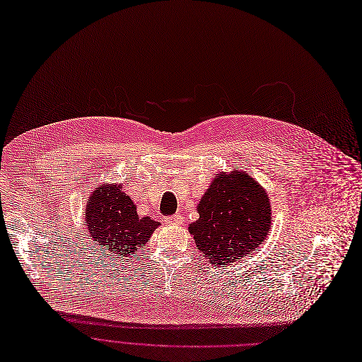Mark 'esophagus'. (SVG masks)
I'll list each match as a JSON object with an SVG mask.
<instances>
[{
	"instance_id": "1",
	"label": "esophagus",
	"mask_w": 362,
	"mask_h": 362,
	"mask_svg": "<svg viewBox=\"0 0 362 362\" xmlns=\"http://www.w3.org/2000/svg\"><path fill=\"white\" fill-rule=\"evenodd\" d=\"M164 222L169 223V225H182L183 223V216L180 214H175L172 216L164 218Z\"/></svg>"
}]
</instances>
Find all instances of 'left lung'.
<instances>
[{"label":"left lung","mask_w":362,"mask_h":362,"mask_svg":"<svg viewBox=\"0 0 362 362\" xmlns=\"http://www.w3.org/2000/svg\"><path fill=\"white\" fill-rule=\"evenodd\" d=\"M199 219L189 226L198 250L211 264L225 266L245 257L266 240L272 223L267 193L248 175H219L198 206Z\"/></svg>","instance_id":"8db88e82"}]
</instances>
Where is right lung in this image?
<instances>
[{
	"label": "right lung",
	"mask_w": 362,
	"mask_h": 362,
	"mask_svg": "<svg viewBox=\"0 0 362 362\" xmlns=\"http://www.w3.org/2000/svg\"><path fill=\"white\" fill-rule=\"evenodd\" d=\"M85 215L93 241L117 258L129 257L143 248L160 225L148 216L140 218L133 201L117 185L96 187L88 201Z\"/></svg>",
	"instance_id": "add662e5"
}]
</instances>
